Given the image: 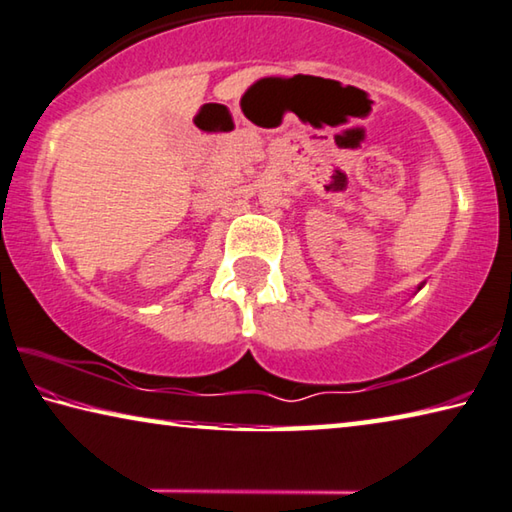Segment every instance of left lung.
Masks as SVG:
<instances>
[{
    "label": "left lung",
    "instance_id": "left-lung-1",
    "mask_svg": "<svg viewBox=\"0 0 512 512\" xmlns=\"http://www.w3.org/2000/svg\"><path fill=\"white\" fill-rule=\"evenodd\" d=\"M422 286H424V283H422ZM422 286H420V288H422ZM420 288H417V290H420Z\"/></svg>",
    "mask_w": 512,
    "mask_h": 512
}]
</instances>
